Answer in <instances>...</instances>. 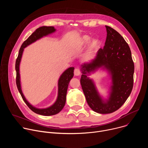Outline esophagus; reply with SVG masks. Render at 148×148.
I'll return each instance as SVG.
<instances>
[{
	"label": "esophagus",
	"mask_w": 148,
	"mask_h": 148,
	"mask_svg": "<svg viewBox=\"0 0 148 148\" xmlns=\"http://www.w3.org/2000/svg\"><path fill=\"white\" fill-rule=\"evenodd\" d=\"M81 74V70L79 69L78 68H77L74 70V75H76V76H78V75H79Z\"/></svg>",
	"instance_id": "1"
}]
</instances>
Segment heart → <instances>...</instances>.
Wrapping results in <instances>:
<instances>
[{
    "label": "heart",
    "mask_w": 148,
    "mask_h": 148,
    "mask_svg": "<svg viewBox=\"0 0 148 148\" xmlns=\"http://www.w3.org/2000/svg\"><path fill=\"white\" fill-rule=\"evenodd\" d=\"M91 40V37L88 36V35H84L83 36H82L80 38V40H79L78 44L79 46H85L86 45H87L89 42ZM99 44V40L98 39H94L93 40V41H92L91 43V47L92 48H96L98 46Z\"/></svg>",
    "instance_id": "obj_1"
}]
</instances>
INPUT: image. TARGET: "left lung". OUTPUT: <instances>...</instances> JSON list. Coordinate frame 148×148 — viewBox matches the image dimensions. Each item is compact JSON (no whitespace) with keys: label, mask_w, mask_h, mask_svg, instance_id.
Masks as SVG:
<instances>
[{"label":"left lung","mask_w":148,"mask_h":148,"mask_svg":"<svg viewBox=\"0 0 148 148\" xmlns=\"http://www.w3.org/2000/svg\"><path fill=\"white\" fill-rule=\"evenodd\" d=\"M107 38L103 49L90 63L82 65L80 83L90 107L99 114L118 110L131 93L134 85V63L130 48L122 36L112 27L105 26ZM103 66L112 74L113 86L109 99L104 102L99 95L93 82L86 74Z\"/></svg>","instance_id":"left-lung-1"}]
</instances>
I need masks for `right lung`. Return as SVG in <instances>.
<instances>
[{
  "label": "right lung",
  "instance_id": "right-lung-1",
  "mask_svg": "<svg viewBox=\"0 0 148 148\" xmlns=\"http://www.w3.org/2000/svg\"><path fill=\"white\" fill-rule=\"evenodd\" d=\"M56 31V29L53 26H42L38 29H37L29 37L25 40L22 46H21L16 61L15 69L16 71V82L17 89L22 96L23 101L27 105L28 107L34 112L40 114L41 115L45 116H50L58 114L60 112L62 109L64 108L66 101V95L67 88L69 86V84L71 79L73 77L74 75V67H70L66 70L61 75L59 80H58V97L56 102L52 105V106L45 108V109H38L30 105L28 101L24 97L22 90H21L20 86V74H19V64L22 58L23 51L24 49L32 44L33 42L36 41L37 40L43 37V36H47L49 34L52 33Z\"/></svg>",
  "mask_w": 148,
  "mask_h": 148
}]
</instances>
